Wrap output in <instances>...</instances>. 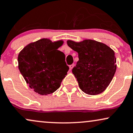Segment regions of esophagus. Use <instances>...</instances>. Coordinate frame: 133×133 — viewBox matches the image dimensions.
I'll return each instance as SVG.
<instances>
[{
    "instance_id": "esophagus-1",
    "label": "esophagus",
    "mask_w": 133,
    "mask_h": 133,
    "mask_svg": "<svg viewBox=\"0 0 133 133\" xmlns=\"http://www.w3.org/2000/svg\"><path fill=\"white\" fill-rule=\"evenodd\" d=\"M74 64H71V65H69V69H70V70H71L72 69V68H74Z\"/></svg>"
}]
</instances>
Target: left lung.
I'll return each instance as SVG.
<instances>
[{
  "label": "left lung",
  "instance_id": "8db88e82",
  "mask_svg": "<svg viewBox=\"0 0 133 133\" xmlns=\"http://www.w3.org/2000/svg\"><path fill=\"white\" fill-rule=\"evenodd\" d=\"M69 47L78 54V61L72 73L84 93L95 95L102 93L110 84L116 70L114 52L110 47L94 40L79 42L68 40Z\"/></svg>",
  "mask_w": 133,
  "mask_h": 133
}]
</instances>
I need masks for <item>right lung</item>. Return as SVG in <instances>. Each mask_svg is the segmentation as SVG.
<instances>
[{
  "label": "right lung",
  "mask_w": 133,
  "mask_h": 133,
  "mask_svg": "<svg viewBox=\"0 0 133 133\" xmlns=\"http://www.w3.org/2000/svg\"><path fill=\"white\" fill-rule=\"evenodd\" d=\"M63 41L41 39L25 46L18 55L19 69L30 88L40 95L54 92L61 86L69 68L65 55L57 50Z\"/></svg>",
  "instance_id": "right-lung-1"
}]
</instances>
